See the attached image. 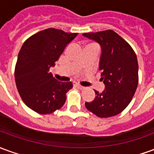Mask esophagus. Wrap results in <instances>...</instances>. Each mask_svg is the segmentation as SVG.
Wrapping results in <instances>:
<instances>
[{
	"mask_svg": "<svg viewBox=\"0 0 154 154\" xmlns=\"http://www.w3.org/2000/svg\"><path fill=\"white\" fill-rule=\"evenodd\" d=\"M76 86H77V88H79V89H81V90H82V89H84L85 88V87H83V86H82V85H80V84H76Z\"/></svg>",
	"mask_w": 154,
	"mask_h": 154,
	"instance_id": "34e87169",
	"label": "esophagus"
}]
</instances>
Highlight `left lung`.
Returning a JSON list of instances; mask_svg holds the SVG:
<instances>
[{"mask_svg":"<svg viewBox=\"0 0 154 154\" xmlns=\"http://www.w3.org/2000/svg\"><path fill=\"white\" fill-rule=\"evenodd\" d=\"M82 35L100 44L99 70L105 84V90L101 92L95 91L97 97L85 106L100 118L116 116L128 106L138 87L139 65L135 53L111 29Z\"/></svg>","mask_w":154,"mask_h":154,"instance_id":"obj_1","label":"left lung"}]
</instances>
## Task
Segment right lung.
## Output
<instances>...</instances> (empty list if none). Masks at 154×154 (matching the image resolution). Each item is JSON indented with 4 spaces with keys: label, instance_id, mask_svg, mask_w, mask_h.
I'll list each match as a JSON object with an SVG mask.
<instances>
[{
    "label": "right lung",
    "instance_id": "1",
    "mask_svg": "<svg viewBox=\"0 0 154 154\" xmlns=\"http://www.w3.org/2000/svg\"><path fill=\"white\" fill-rule=\"evenodd\" d=\"M77 35L49 28L32 35L22 45L15 65V83L23 101L35 112L53 113L65 103L72 83L55 79L49 68Z\"/></svg>",
    "mask_w": 154,
    "mask_h": 154
}]
</instances>
